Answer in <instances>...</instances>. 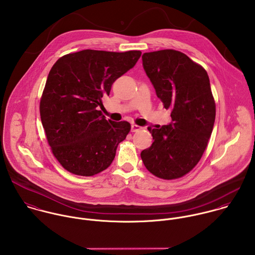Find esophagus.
Segmentation results:
<instances>
[{"label":"esophagus","instance_id":"esophagus-1","mask_svg":"<svg viewBox=\"0 0 255 255\" xmlns=\"http://www.w3.org/2000/svg\"><path fill=\"white\" fill-rule=\"evenodd\" d=\"M141 128L139 126H136V125H131V128H130V130L132 132H135V131H138Z\"/></svg>","mask_w":255,"mask_h":255}]
</instances>
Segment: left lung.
I'll return each mask as SVG.
<instances>
[{"instance_id":"1","label":"left lung","mask_w":255,"mask_h":255,"mask_svg":"<svg viewBox=\"0 0 255 255\" xmlns=\"http://www.w3.org/2000/svg\"><path fill=\"white\" fill-rule=\"evenodd\" d=\"M143 69L171 123L148 127L153 142L141 151L144 166L162 179H176L200 161L211 137L216 105L207 71L186 54L164 49L142 55Z\"/></svg>"}]
</instances>
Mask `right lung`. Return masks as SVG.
<instances>
[{"mask_svg": "<svg viewBox=\"0 0 255 255\" xmlns=\"http://www.w3.org/2000/svg\"><path fill=\"white\" fill-rule=\"evenodd\" d=\"M141 52L86 49L59 58L40 100V118L52 153L80 176L107 169L130 130L128 122L107 121L99 107L113 83L131 69Z\"/></svg>", "mask_w": 255, "mask_h": 255, "instance_id": "obj_1", "label": "right lung"}]
</instances>
